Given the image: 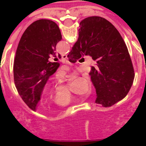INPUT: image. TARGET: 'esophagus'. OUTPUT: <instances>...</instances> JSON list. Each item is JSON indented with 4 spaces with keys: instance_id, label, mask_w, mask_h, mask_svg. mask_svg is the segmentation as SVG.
<instances>
[{
    "instance_id": "1",
    "label": "esophagus",
    "mask_w": 146,
    "mask_h": 146,
    "mask_svg": "<svg viewBox=\"0 0 146 146\" xmlns=\"http://www.w3.org/2000/svg\"><path fill=\"white\" fill-rule=\"evenodd\" d=\"M62 58L63 60H67V59H68V57H67L66 54H62Z\"/></svg>"
}]
</instances>
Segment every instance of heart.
Listing matches in <instances>:
<instances>
[{
	"instance_id": "heart-1",
	"label": "heart",
	"mask_w": 146,
	"mask_h": 146,
	"mask_svg": "<svg viewBox=\"0 0 146 146\" xmlns=\"http://www.w3.org/2000/svg\"><path fill=\"white\" fill-rule=\"evenodd\" d=\"M91 90H92V88H90V92H91ZM54 102L58 106L65 107L73 102V98L70 95V93L66 91L59 90L54 96Z\"/></svg>"
}]
</instances>
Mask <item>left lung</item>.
Segmentation results:
<instances>
[{
    "label": "left lung",
    "mask_w": 146,
    "mask_h": 146,
    "mask_svg": "<svg viewBox=\"0 0 146 146\" xmlns=\"http://www.w3.org/2000/svg\"><path fill=\"white\" fill-rule=\"evenodd\" d=\"M61 40L57 24L40 19L27 27L19 40L13 66L15 85L32 110H36L44 87L59 66L48 59L51 54L56 57L55 47ZM58 58H61L59 54Z\"/></svg>",
    "instance_id": "obj_1"
}]
</instances>
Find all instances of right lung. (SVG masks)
<instances>
[{
	"mask_svg": "<svg viewBox=\"0 0 146 146\" xmlns=\"http://www.w3.org/2000/svg\"><path fill=\"white\" fill-rule=\"evenodd\" d=\"M78 31V40L67 57L74 63L82 55L92 56L96 63L89 75L96 90L95 102L110 107L127 95L134 81L127 48L118 30L104 18H86Z\"/></svg>",
	"mask_w": 146,
	"mask_h": 146,
	"instance_id": "1",
	"label": "right lung"
}]
</instances>
